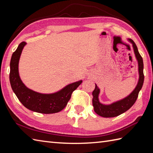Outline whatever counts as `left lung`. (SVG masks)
<instances>
[{
    "mask_svg": "<svg viewBox=\"0 0 153 153\" xmlns=\"http://www.w3.org/2000/svg\"><path fill=\"white\" fill-rule=\"evenodd\" d=\"M133 45L134 49L135 56L137 58L139 65V79L137 86L130 95L118 102H114L109 105H104L99 101V89L97 85H95V89L93 91V106L94 110L97 114L104 117V118H112V117L118 116L122 113L126 112L134 105L137 100L139 93L142 88L144 82V74H143V61L141 56L139 54L137 47L136 46L134 41L131 39H129Z\"/></svg>",
    "mask_w": 153,
    "mask_h": 153,
    "instance_id": "left-lung-1",
    "label": "left lung"
}]
</instances>
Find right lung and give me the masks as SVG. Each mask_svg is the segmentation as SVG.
<instances>
[{
	"mask_svg": "<svg viewBox=\"0 0 153 153\" xmlns=\"http://www.w3.org/2000/svg\"><path fill=\"white\" fill-rule=\"evenodd\" d=\"M25 44V42H22L11 58L10 82L13 91L22 105L32 111L42 114H53L61 111L67 105L71 94L82 81L70 84L53 94H41L27 88L19 78L18 73L19 57Z\"/></svg>",
	"mask_w": 153,
	"mask_h": 153,
	"instance_id": "add662e5",
	"label": "right lung"
}]
</instances>
